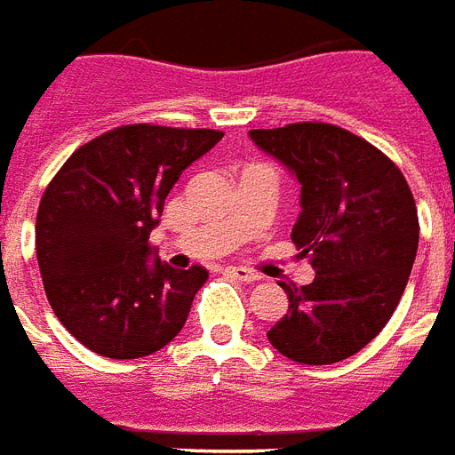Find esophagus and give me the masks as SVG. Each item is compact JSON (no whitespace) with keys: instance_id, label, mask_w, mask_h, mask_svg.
Here are the masks:
<instances>
[{"instance_id":"obj_1","label":"esophagus","mask_w":455,"mask_h":455,"mask_svg":"<svg viewBox=\"0 0 455 455\" xmlns=\"http://www.w3.org/2000/svg\"><path fill=\"white\" fill-rule=\"evenodd\" d=\"M228 274L235 276V279H240V282H259V274L252 272V269H247V267H228Z\"/></svg>"}]
</instances>
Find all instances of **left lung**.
<instances>
[{"label": "left lung", "mask_w": 455, "mask_h": 455, "mask_svg": "<svg viewBox=\"0 0 455 455\" xmlns=\"http://www.w3.org/2000/svg\"><path fill=\"white\" fill-rule=\"evenodd\" d=\"M301 186L291 243L311 257L314 282L284 284L289 311L269 343L304 365H331L372 340L404 294L419 247L407 179L370 141L323 122L250 130Z\"/></svg>", "instance_id": "8db88e82"}]
</instances>
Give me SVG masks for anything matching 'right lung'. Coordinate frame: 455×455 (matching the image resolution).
<instances>
[{
    "mask_svg": "<svg viewBox=\"0 0 455 455\" xmlns=\"http://www.w3.org/2000/svg\"><path fill=\"white\" fill-rule=\"evenodd\" d=\"M220 140L215 130L124 124L73 151L48 183L38 269L58 321L92 353L144 357L181 333L208 272L164 264L149 235L173 183Z\"/></svg>",
    "mask_w": 455,
    "mask_h": 455,
    "instance_id": "obj_1",
    "label": "right lung"
}]
</instances>
